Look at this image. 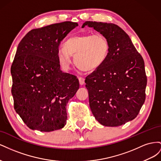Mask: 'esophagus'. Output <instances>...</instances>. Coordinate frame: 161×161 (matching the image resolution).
I'll return each instance as SVG.
<instances>
[{
  "mask_svg": "<svg viewBox=\"0 0 161 161\" xmlns=\"http://www.w3.org/2000/svg\"><path fill=\"white\" fill-rule=\"evenodd\" d=\"M79 83H80V85H83L85 84V79H84V78L79 77Z\"/></svg>",
  "mask_w": 161,
  "mask_h": 161,
  "instance_id": "esophagus-1",
  "label": "esophagus"
}]
</instances>
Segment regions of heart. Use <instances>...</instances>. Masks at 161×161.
<instances>
[{
  "instance_id": "obj_1",
  "label": "heart",
  "mask_w": 161,
  "mask_h": 161,
  "mask_svg": "<svg viewBox=\"0 0 161 161\" xmlns=\"http://www.w3.org/2000/svg\"><path fill=\"white\" fill-rule=\"evenodd\" d=\"M57 52L58 60L64 69H69L75 56L76 66L82 70L93 72L103 64L109 51V42L101 34H82L68 40Z\"/></svg>"
}]
</instances>
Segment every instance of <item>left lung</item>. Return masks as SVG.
I'll return each mask as SVG.
<instances>
[{"label":"left lung","instance_id":"1","mask_svg":"<svg viewBox=\"0 0 161 161\" xmlns=\"http://www.w3.org/2000/svg\"><path fill=\"white\" fill-rule=\"evenodd\" d=\"M109 42L105 61L86 78L89 105L95 119L103 125L115 127L138 115L143 105L147 84L144 62L131 39L114 23L86 21Z\"/></svg>","mask_w":161,"mask_h":161}]
</instances>
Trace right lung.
I'll return each mask as SVG.
<instances>
[{
    "mask_svg": "<svg viewBox=\"0 0 161 161\" xmlns=\"http://www.w3.org/2000/svg\"><path fill=\"white\" fill-rule=\"evenodd\" d=\"M76 26L65 21L35 29L19 43L11 69L14 108L33 130L52 131L66 124V106L79 89V82L61 70L57 52Z\"/></svg>",
    "mask_w": 161,
    "mask_h": 161,
    "instance_id": "right-lung-1",
    "label": "right lung"
}]
</instances>
